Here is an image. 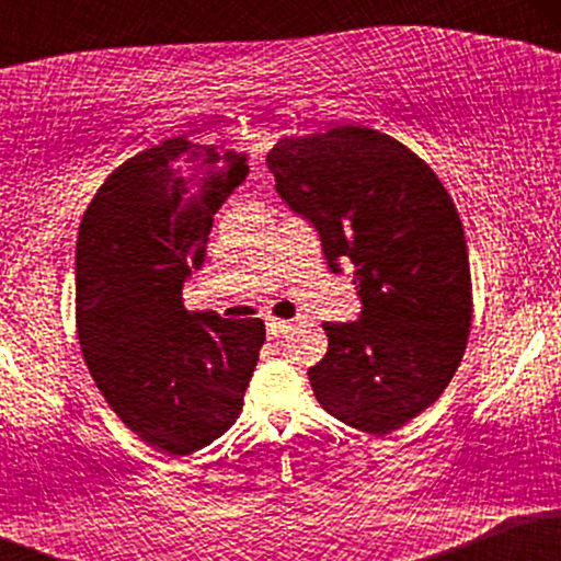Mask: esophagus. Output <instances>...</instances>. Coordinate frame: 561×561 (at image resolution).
<instances>
[{"label": "esophagus", "mask_w": 561, "mask_h": 561, "mask_svg": "<svg viewBox=\"0 0 561 561\" xmlns=\"http://www.w3.org/2000/svg\"><path fill=\"white\" fill-rule=\"evenodd\" d=\"M266 330H268V334H272V337H279V334H285V332L293 330V321L268 317L266 319Z\"/></svg>", "instance_id": "obj_1"}]
</instances>
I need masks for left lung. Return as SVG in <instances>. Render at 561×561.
I'll list each match as a JSON object with an SVG mask.
<instances>
[{
    "instance_id": "left-lung-1",
    "label": "left lung",
    "mask_w": 561,
    "mask_h": 561,
    "mask_svg": "<svg viewBox=\"0 0 561 561\" xmlns=\"http://www.w3.org/2000/svg\"><path fill=\"white\" fill-rule=\"evenodd\" d=\"M276 192L313 224L332 272L351 259L362 319L324 324L308 379L321 409L390 435L459 369L472 324L465 229L448 190L403 141L369 126L285 137L266 156Z\"/></svg>"
}]
</instances>
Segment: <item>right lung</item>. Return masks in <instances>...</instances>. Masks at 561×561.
I'll use <instances>...</instances> for the list:
<instances>
[{
    "instance_id": "add662e5",
    "label": "right lung",
    "mask_w": 561,
    "mask_h": 561,
    "mask_svg": "<svg viewBox=\"0 0 561 561\" xmlns=\"http://www.w3.org/2000/svg\"><path fill=\"white\" fill-rule=\"evenodd\" d=\"M248 156L173 137L102 182L76 240V332L96 390L147 446L186 456L242 411L266 324L190 313L182 285L203 263L216 210Z\"/></svg>"
}]
</instances>
